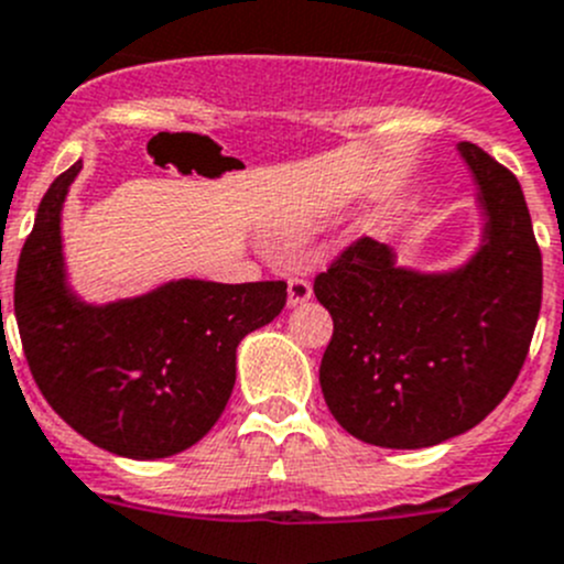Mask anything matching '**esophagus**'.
<instances>
[{"label":"esophagus","instance_id":"obj_1","mask_svg":"<svg viewBox=\"0 0 564 564\" xmlns=\"http://www.w3.org/2000/svg\"><path fill=\"white\" fill-rule=\"evenodd\" d=\"M289 305H300L311 297V283L305 278H289Z\"/></svg>","mask_w":564,"mask_h":564}]
</instances>
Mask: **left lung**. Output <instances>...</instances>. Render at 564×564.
Instances as JSON below:
<instances>
[{
    "mask_svg": "<svg viewBox=\"0 0 564 564\" xmlns=\"http://www.w3.org/2000/svg\"><path fill=\"white\" fill-rule=\"evenodd\" d=\"M488 209V237L452 275L393 267L358 237L314 278L333 316L319 386L333 419L371 446L421 449L477 427L510 393L543 300V259L521 184L460 143Z\"/></svg>",
    "mask_w": 564,
    "mask_h": 564,
    "instance_id": "left-lung-1",
    "label": "left lung"
}]
</instances>
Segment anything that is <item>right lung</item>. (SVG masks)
<instances>
[{
    "label": "right lung",
    "mask_w": 564,
    "mask_h": 564,
    "mask_svg": "<svg viewBox=\"0 0 564 564\" xmlns=\"http://www.w3.org/2000/svg\"><path fill=\"white\" fill-rule=\"evenodd\" d=\"M82 162L37 206L15 270V322L37 388L82 438L131 460L171 457L220 419L237 347L286 305V281H176L90 308L65 286L59 209Z\"/></svg>",
    "instance_id": "obj_1"
}]
</instances>
